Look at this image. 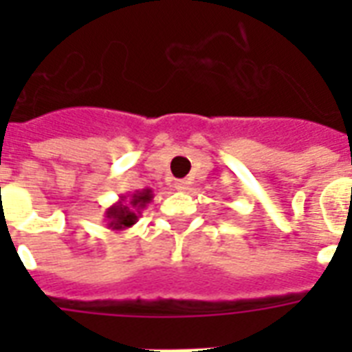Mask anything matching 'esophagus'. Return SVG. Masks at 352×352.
Returning a JSON list of instances; mask_svg holds the SVG:
<instances>
[{"label": "esophagus", "instance_id": "esophagus-1", "mask_svg": "<svg viewBox=\"0 0 352 352\" xmlns=\"http://www.w3.org/2000/svg\"><path fill=\"white\" fill-rule=\"evenodd\" d=\"M173 188H175L177 192H186L188 188H190V182H188V181H175Z\"/></svg>", "mask_w": 352, "mask_h": 352}]
</instances>
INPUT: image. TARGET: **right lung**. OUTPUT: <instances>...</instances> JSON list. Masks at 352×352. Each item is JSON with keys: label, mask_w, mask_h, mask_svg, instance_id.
<instances>
[{"label": "right lung", "mask_w": 352, "mask_h": 352, "mask_svg": "<svg viewBox=\"0 0 352 352\" xmlns=\"http://www.w3.org/2000/svg\"><path fill=\"white\" fill-rule=\"evenodd\" d=\"M153 190L151 188H144V190H135V192L124 193L118 197L115 204H111L106 210L104 217L107 221V228L111 230H127L131 228L142 215V210H146L151 201H153Z\"/></svg>", "instance_id": "obj_1"}]
</instances>
